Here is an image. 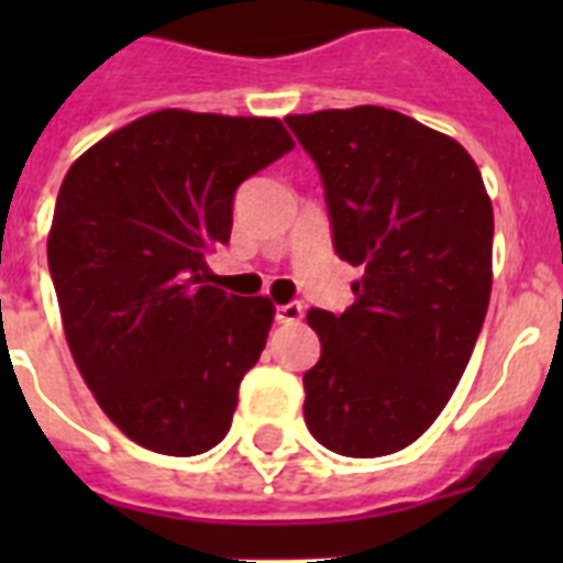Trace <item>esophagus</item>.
Instances as JSON below:
<instances>
[{
    "mask_svg": "<svg viewBox=\"0 0 563 563\" xmlns=\"http://www.w3.org/2000/svg\"><path fill=\"white\" fill-rule=\"evenodd\" d=\"M274 318H277V324H298L300 318H303V303H298V300L283 303V307L274 309Z\"/></svg>",
    "mask_w": 563,
    "mask_h": 563,
    "instance_id": "esophagus-1",
    "label": "esophagus"
}]
</instances>
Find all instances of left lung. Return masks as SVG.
I'll list each match as a JSON object with an SVG mask.
<instances>
[{"label":"left lung","mask_w":563,"mask_h":563,"mask_svg":"<svg viewBox=\"0 0 563 563\" xmlns=\"http://www.w3.org/2000/svg\"><path fill=\"white\" fill-rule=\"evenodd\" d=\"M324 184L333 247L360 265L353 307L312 309L303 374L318 444L376 459L418 441L462 379L490 300L494 210L453 136L362 104L286 117Z\"/></svg>","instance_id":"1"}]
</instances>
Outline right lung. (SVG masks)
<instances>
[{"label":"right lung","mask_w":563,"mask_h":563,"mask_svg":"<svg viewBox=\"0 0 563 563\" xmlns=\"http://www.w3.org/2000/svg\"><path fill=\"white\" fill-rule=\"evenodd\" d=\"M291 148L280 119L157 110L66 172L48 230L66 342L145 450L198 455L228 435L274 307L212 286L207 254L228 245L239 184Z\"/></svg>","instance_id":"right-lung-1"}]
</instances>
